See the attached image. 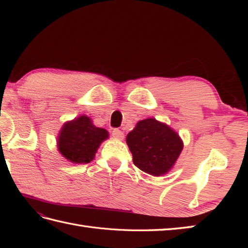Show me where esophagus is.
<instances>
[{
	"label": "esophagus",
	"mask_w": 248,
	"mask_h": 248,
	"mask_svg": "<svg viewBox=\"0 0 248 248\" xmlns=\"http://www.w3.org/2000/svg\"><path fill=\"white\" fill-rule=\"evenodd\" d=\"M112 135L114 139H117V140H123L124 139V132L123 131H120L118 129H114L113 132H112Z\"/></svg>",
	"instance_id": "esophagus-1"
}]
</instances>
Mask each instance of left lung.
I'll return each instance as SVG.
<instances>
[{
    "instance_id": "8db88e82",
    "label": "left lung",
    "mask_w": 248,
    "mask_h": 248,
    "mask_svg": "<svg viewBox=\"0 0 248 248\" xmlns=\"http://www.w3.org/2000/svg\"><path fill=\"white\" fill-rule=\"evenodd\" d=\"M125 140L135 166L155 177L172 170L183 149L176 131L155 118L140 120Z\"/></svg>"
}]
</instances>
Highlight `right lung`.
<instances>
[{
    "instance_id": "right-lung-1",
    "label": "right lung",
    "mask_w": 248,
    "mask_h": 248,
    "mask_svg": "<svg viewBox=\"0 0 248 248\" xmlns=\"http://www.w3.org/2000/svg\"><path fill=\"white\" fill-rule=\"evenodd\" d=\"M108 132L98 128L86 115L66 121L57 136V150L62 157L73 164H87L94 159L97 150Z\"/></svg>"
}]
</instances>
